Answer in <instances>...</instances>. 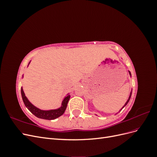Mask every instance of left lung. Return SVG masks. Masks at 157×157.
Wrapping results in <instances>:
<instances>
[{
    "mask_svg": "<svg viewBox=\"0 0 157 157\" xmlns=\"http://www.w3.org/2000/svg\"><path fill=\"white\" fill-rule=\"evenodd\" d=\"M128 72H129V75H130V77H132V75H131V73H130V71H128ZM132 89L131 90V91H130V96H129V98H128V99H127V101H126V102L125 103V104H124V105H123V107H122V108H121V109H120V110H119V111H118V113H119V112H120V111H121L122 110V109L123 108H124V107H125V106H126V105H127V104H128V102H129V101H130V98H131V96H132ZM118 113H117L116 114H117Z\"/></svg>",
    "mask_w": 157,
    "mask_h": 157,
    "instance_id": "obj_1",
    "label": "left lung"
}]
</instances>
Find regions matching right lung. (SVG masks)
<instances>
[{
  "label": "right lung",
  "mask_w": 157,
  "mask_h": 157,
  "mask_svg": "<svg viewBox=\"0 0 157 157\" xmlns=\"http://www.w3.org/2000/svg\"><path fill=\"white\" fill-rule=\"evenodd\" d=\"M30 63H31V61L29 63V64H28V66H29ZM23 78V75H22V78ZM21 97H22L23 103H24L25 107L31 112V113H33V115L38 118H42V119H46V120H54L62 115L66 110L68 101L71 97L69 93H68L63 98L61 107L58 109H50V110H42V109L36 107V106L33 105V103L30 102V101L28 99V98L25 96L24 91H23V87L21 88Z\"/></svg>",
  "instance_id": "1"
}]
</instances>
